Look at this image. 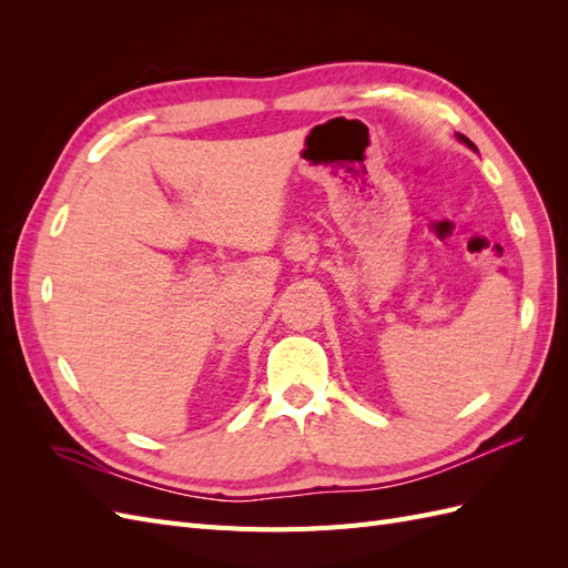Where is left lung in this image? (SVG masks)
I'll use <instances>...</instances> for the list:
<instances>
[{
    "label": "left lung",
    "instance_id": "8db88e82",
    "mask_svg": "<svg viewBox=\"0 0 568 568\" xmlns=\"http://www.w3.org/2000/svg\"><path fill=\"white\" fill-rule=\"evenodd\" d=\"M457 140H459V142H464L467 146H471V149H476V146H474V142H471V140H467V136H464V134H457Z\"/></svg>",
    "mask_w": 568,
    "mask_h": 568
}]
</instances>
